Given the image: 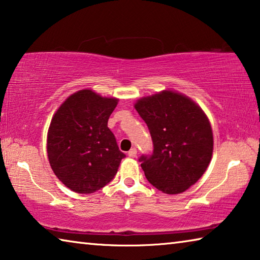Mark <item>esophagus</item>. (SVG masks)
<instances>
[{"instance_id": "esophagus-1", "label": "esophagus", "mask_w": 260, "mask_h": 260, "mask_svg": "<svg viewBox=\"0 0 260 260\" xmlns=\"http://www.w3.org/2000/svg\"><path fill=\"white\" fill-rule=\"evenodd\" d=\"M136 153H138V150H136V148H132L131 150L128 151V156L131 158H134V157H136Z\"/></svg>"}]
</instances>
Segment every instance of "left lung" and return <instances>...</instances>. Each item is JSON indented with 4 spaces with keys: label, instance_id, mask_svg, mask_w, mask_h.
I'll return each mask as SVG.
<instances>
[{
    "label": "left lung",
    "instance_id": "1",
    "mask_svg": "<svg viewBox=\"0 0 260 260\" xmlns=\"http://www.w3.org/2000/svg\"><path fill=\"white\" fill-rule=\"evenodd\" d=\"M135 109L153 144L151 155L139 159L148 181L170 195L187 190L212 158L213 134L206 114L193 101L172 90L140 99Z\"/></svg>",
    "mask_w": 260,
    "mask_h": 260
}]
</instances>
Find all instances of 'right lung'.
Returning <instances> with one entry per match:
<instances>
[{
    "mask_svg": "<svg viewBox=\"0 0 260 260\" xmlns=\"http://www.w3.org/2000/svg\"><path fill=\"white\" fill-rule=\"evenodd\" d=\"M117 104V99L82 89L69 96L52 117L48 159L56 177L71 190L95 192L116 175L125 153L108 120Z\"/></svg>",
    "mask_w": 260,
    "mask_h": 260,
    "instance_id": "add662e5",
    "label": "right lung"
}]
</instances>
